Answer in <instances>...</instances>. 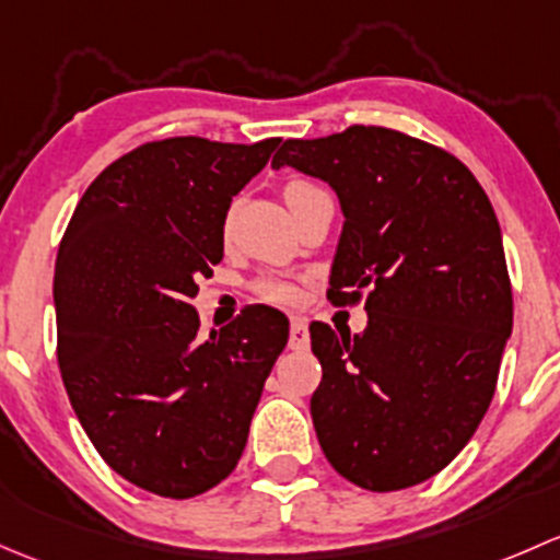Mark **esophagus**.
Instances as JSON below:
<instances>
[{"instance_id":"34e87169","label":"esophagus","mask_w":560,"mask_h":560,"mask_svg":"<svg viewBox=\"0 0 560 560\" xmlns=\"http://www.w3.org/2000/svg\"><path fill=\"white\" fill-rule=\"evenodd\" d=\"M288 348L291 350H307L310 348L307 320H304L302 315H293L291 318V337H288Z\"/></svg>"}]
</instances>
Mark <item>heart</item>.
I'll list each match as a JSON object with an SVG mask.
<instances>
[{
  "label": "heart",
  "mask_w": 560,
  "mask_h": 560,
  "mask_svg": "<svg viewBox=\"0 0 560 560\" xmlns=\"http://www.w3.org/2000/svg\"><path fill=\"white\" fill-rule=\"evenodd\" d=\"M320 186H315V183L310 180H291L285 186V191H282V196H285V201L291 205L293 199H299V196L310 194V191H318ZM258 296L267 299V302H275V304H293L296 302V288L288 285V282L282 280H261L256 285Z\"/></svg>",
  "instance_id": "b5f03b06"
}]
</instances>
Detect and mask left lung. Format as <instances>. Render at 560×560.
<instances>
[{"label": "left lung", "mask_w": 560, "mask_h": 560, "mask_svg": "<svg viewBox=\"0 0 560 560\" xmlns=\"http://www.w3.org/2000/svg\"><path fill=\"white\" fill-rule=\"evenodd\" d=\"M275 170L326 180L345 212L328 299H366L361 334L310 326V399L328 464L366 491L429 480L486 418L512 334L491 199L453 153L385 126L285 140Z\"/></svg>", "instance_id": "1"}]
</instances>
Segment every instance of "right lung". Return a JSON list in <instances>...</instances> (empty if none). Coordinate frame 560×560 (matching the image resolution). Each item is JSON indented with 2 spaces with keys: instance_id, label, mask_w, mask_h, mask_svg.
Returning a JSON list of instances; mask_svg holds the SVG:
<instances>
[{
  "instance_id": "obj_1",
  "label": "right lung",
  "mask_w": 560,
  "mask_h": 560,
  "mask_svg": "<svg viewBox=\"0 0 560 560\" xmlns=\"http://www.w3.org/2000/svg\"><path fill=\"white\" fill-rule=\"evenodd\" d=\"M280 137L234 145L170 137L120 155L78 201L54 275L59 369L109 469L142 491L191 499L245 451L285 315L245 307L199 337L191 299L223 258L232 196Z\"/></svg>"
}]
</instances>
